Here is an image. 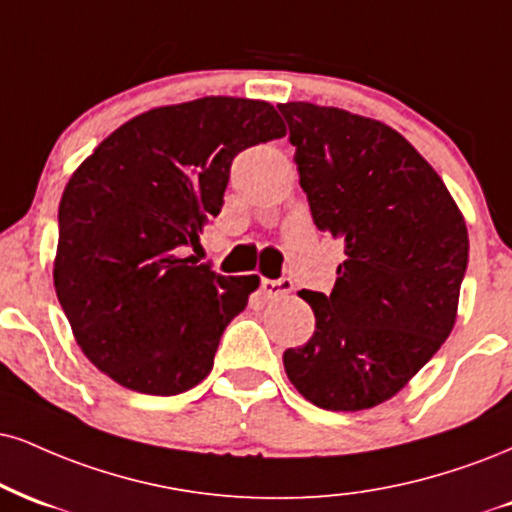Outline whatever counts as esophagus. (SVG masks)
Returning a JSON list of instances; mask_svg holds the SVG:
<instances>
[{
    "label": "esophagus",
    "instance_id": "esophagus-1",
    "mask_svg": "<svg viewBox=\"0 0 512 512\" xmlns=\"http://www.w3.org/2000/svg\"><path fill=\"white\" fill-rule=\"evenodd\" d=\"M260 291L267 300H279V298H283V295H288L293 291V281L291 279H279V281L262 279Z\"/></svg>",
    "mask_w": 512,
    "mask_h": 512
}]
</instances>
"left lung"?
<instances>
[{"mask_svg":"<svg viewBox=\"0 0 512 512\" xmlns=\"http://www.w3.org/2000/svg\"><path fill=\"white\" fill-rule=\"evenodd\" d=\"M279 112L312 219L346 250L334 291L298 293L315 334L283 353V367L317 408H374L451 336L470 250L465 217L432 164L386 123L312 102Z\"/></svg>","mask_w":512,"mask_h":512,"instance_id":"1","label":"left lung"}]
</instances>
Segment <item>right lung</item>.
<instances>
[{"instance_id": "1", "label": "right lung", "mask_w": 512, "mask_h": 512, "mask_svg": "<svg viewBox=\"0 0 512 512\" xmlns=\"http://www.w3.org/2000/svg\"><path fill=\"white\" fill-rule=\"evenodd\" d=\"M283 135L269 102L200 97L133 116L73 171L54 288L80 350L116 384L176 396L212 372L260 279L178 252L221 212L233 157Z\"/></svg>"}]
</instances>
